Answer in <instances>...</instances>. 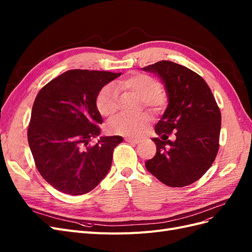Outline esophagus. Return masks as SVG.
Wrapping results in <instances>:
<instances>
[{"label":"esophagus","mask_w":252,"mask_h":252,"mask_svg":"<svg viewBox=\"0 0 252 252\" xmlns=\"http://www.w3.org/2000/svg\"><path fill=\"white\" fill-rule=\"evenodd\" d=\"M125 141L129 142V143H132V144H139L141 142L139 139H132V138H126Z\"/></svg>","instance_id":"1"}]
</instances>
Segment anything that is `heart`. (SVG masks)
I'll use <instances>...</instances> for the list:
<instances>
[{"label": "heart", "mask_w": 252, "mask_h": 252, "mask_svg": "<svg viewBox=\"0 0 252 252\" xmlns=\"http://www.w3.org/2000/svg\"><path fill=\"white\" fill-rule=\"evenodd\" d=\"M113 86H105L98 93L95 106L101 116L111 118L118 110V91H129L142 100V103L149 108L158 107L163 103V96L159 94L161 84L155 78L145 73H132L118 81ZM149 122L147 114L128 116L121 114L109 124V130L116 134L125 136L139 135L143 128Z\"/></svg>", "instance_id": "b5f03b06"}]
</instances>
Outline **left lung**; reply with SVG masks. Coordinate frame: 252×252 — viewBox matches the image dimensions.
I'll return each mask as SVG.
<instances>
[{
    "mask_svg": "<svg viewBox=\"0 0 252 252\" xmlns=\"http://www.w3.org/2000/svg\"><path fill=\"white\" fill-rule=\"evenodd\" d=\"M163 82L168 106L156 125V156L145 163L147 170L170 187L192 184L207 171L217 157L220 112L207 83L189 68L161 61L142 68ZM173 132L176 141L168 140Z\"/></svg>",
    "mask_w": 252,
    "mask_h": 252,
    "instance_id": "8db88e82",
    "label": "left lung"
}]
</instances>
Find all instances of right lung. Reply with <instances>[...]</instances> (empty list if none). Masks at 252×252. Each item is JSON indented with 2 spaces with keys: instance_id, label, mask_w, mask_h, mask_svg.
<instances>
[{
  "instance_id": "add662e5",
  "label": "right lung",
  "mask_w": 252,
  "mask_h": 252,
  "mask_svg": "<svg viewBox=\"0 0 252 252\" xmlns=\"http://www.w3.org/2000/svg\"><path fill=\"white\" fill-rule=\"evenodd\" d=\"M121 73L73 69L37 94L28 127V143L37 170L59 191L81 195L108 173L113 149L123 138L100 136L103 119L95 106L101 89Z\"/></svg>"
}]
</instances>
